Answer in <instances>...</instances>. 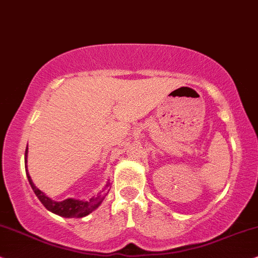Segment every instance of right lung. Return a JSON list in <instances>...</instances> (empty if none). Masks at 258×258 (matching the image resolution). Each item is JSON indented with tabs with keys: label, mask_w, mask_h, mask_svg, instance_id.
Returning <instances> with one entry per match:
<instances>
[{
	"label": "right lung",
	"mask_w": 258,
	"mask_h": 258,
	"mask_svg": "<svg viewBox=\"0 0 258 258\" xmlns=\"http://www.w3.org/2000/svg\"><path fill=\"white\" fill-rule=\"evenodd\" d=\"M27 154H28V150H26V153H25V166H26L27 178H28L30 186H32L33 191L35 192L37 198L40 199L41 203L43 204V207L46 208L47 210L53 212V214H56L61 216V217H66V218L85 217V216L91 214L92 211H94L95 209L102 203V201L105 199L106 195L108 194L109 190H107V187L109 186V183H107L104 190L101 191V194H99L97 197H92L89 201H80V199L68 198V199H64L62 202H55L49 197H47L42 191L39 190V188L34 185L32 178H30L28 173V170H27Z\"/></svg>",
	"instance_id": "add662e5"
}]
</instances>
